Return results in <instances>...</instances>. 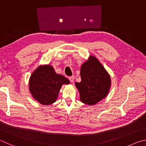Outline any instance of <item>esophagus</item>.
Here are the masks:
<instances>
[{
    "instance_id": "1",
    "label": "esophagus",
    "mask_w": 146,
    "mask_h": 146,
    "mask_svg": "<svg viewBox=\"0 0 146 146\" xmlns=\"http://www.w3.org/2000/svg\"><path fill=\"white\" fill-rule=\"evenodd\" d=\"M74 79H75V76H70V77H69V80H70L71 82H72V83L74 82Z\"/></svg>"
}]
</instances>
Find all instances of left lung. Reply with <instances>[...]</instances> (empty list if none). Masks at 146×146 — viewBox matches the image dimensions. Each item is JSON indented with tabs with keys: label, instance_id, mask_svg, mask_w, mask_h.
I'll return each instance as SVG.
<instances>
[{
	"label": "left lung",
	"instance_id": "left-lung-1",
	"mask_svg": "<svg viewBox=\"0 0 146 146\" xmlns=\"http://www.w3.org/2000/svg\"><path fill=\"white\" fill-rule=\"evenodd\" d=\"M81 82L75 86L82 103L89 106L97 104L105 98L111 87V78L100 60L94 55H89L81 66Z\"/></svg>",
	"mask_w": 146,
	"mask_h": 146
}]
</instances>
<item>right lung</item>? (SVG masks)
Listing matches in <instances>:
<instances>
[{"instance_id": "obj_1", "label": "right lung", "mask_w": 146, "mask_h": 146, "mask_svg": "<svg viewBox=\"0 0 146 146\" xmlns=\"http://www.w3.org/2000/svg\"><path fill=\"white\" fill-rule=\"evenodd\" d=\"M70 84L64 76L55 73L50 64L40 65L32 73L29 90L33 98L43 105H50L58 98L62 85Z\"/></svg>"}]
</instances>
